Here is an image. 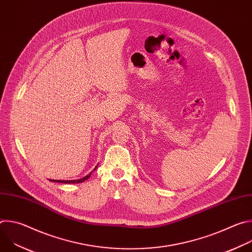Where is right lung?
<instances>
[{
  "label": "right lung",
  "instance_id": "obj_1",
  "mask_svg": "<svg viewBox=\"0 0 252 252\" xmlns=\"http://www.w3.org/2000/svg\"><path fill=\"white\" fill-rule=\"evenodd\" d=\"M96 167H97V165L94 168V170H95L96 169ZM91 174H92V172L90 173V174H88L87 176H85V177H83V178H80V179H76V181H52L51 179V182H56V183H61V184H80V183H84L85 181H87V179L91 176Z\"/></svg>",
  "mask_w": 252,
  "mask_h": 252
}]
</instances>
